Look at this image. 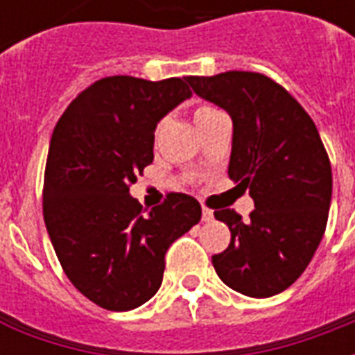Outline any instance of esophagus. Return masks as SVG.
I'll return each mask as SVG.
<instances>
[{
    "instance_id": "esophagus-1",
    "label": "esophagus",
    "mask_w": 355,
    "mask_h": 355,
    "mask_svg": "<svg viewBox=\"0 0 355 355\" xmlns=\"http://www.w3.org/2000/svg\"><path fill=\"white\" fill-rule=\"evenodd\" d=\"M211 219H214V211H211V209H208V208H202V221H204V223H209Z\"/></svg>"
}]
</instances>
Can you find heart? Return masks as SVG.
Listing matches in <instances>:
<instances>
[{
  "label": "heart",
  "mask_w": 355,
  "mask_h": 355,
  "mask_svg": "<svg viewBox=\"0 0 355 355\" xmlns=\"http://www.w3.org/2000/svg\"><path fill=\"white\" fill-rule=\"evenodd\" d=\"M214 111H219V110H216L214 105L202 103V105H198V107L195 110V119L196 121H200V119L206 117V115H209V113H214Z\"/></svg>",
  "instance_id": "b5f03b06"
}]
</instances>
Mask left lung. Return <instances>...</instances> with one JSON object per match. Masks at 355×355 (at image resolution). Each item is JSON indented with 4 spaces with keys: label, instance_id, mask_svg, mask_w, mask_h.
Here are the masks:
<instances>
[{
    "label": "left lung",
    "instance_id": "1",
    "mask_svg": "<svg viewBox=\"0 0 355 355\" xmlns=\"http://www.w3.org/2000/svg\"><path fill=\"white\" fill-rule=\"evenodd\" d=\"M196 96L232 119L229 178L250 189L255 209L214 211L231 244L211 257L223 284L265 299L282 293L309 266L329 216L333 175L314 121L284 87L253 71L185 77Z\"/></svg>",
    "mask_w": 355,
    "mask_h": 355
}]
</instances>
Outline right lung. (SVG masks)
Listing matches in <instances>:
<instances>
[{
  "instance_id": "right-lung-1",
  "label": "right lung",
  "mask_w": 355,
  "mask_h": 355,
  "mask_svg": "<svg viewBox=\"0 0 355 355\" xmlns=\"http://www.w3.org/2000/svg\"><path fill=\"white\" fill-rule=\"evenodd\" d=\"M193 92L180 77H105L69 103L54 126L43 217L64 272L87 299L113 312L159 291L164 255L200 221L196 198L170 193L151 209L130 196L153 162L160 119Z\"/></svg>"
}]
</instances>
